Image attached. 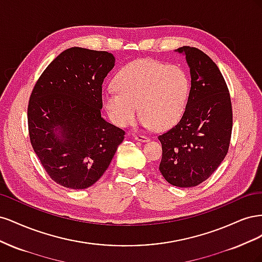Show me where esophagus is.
I'll use <instances>...</instances> for the list:
<instances>
[{"label": "esophagus", "instance_id": "34e87169", "mask_svg": "<svg viewBox=\"0 0 262 262\" xmlns=\"http://www.w3.org/2000/svg\"><path fill=\"white\" fill-rule=\"evenodd\" d=\"M133 137H134V139H136L139 142H148L149 141L148 137L143 136V134H134Z\"/></svg>", "mask_w": 262, "mask_h": 262}]
</instances>
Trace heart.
<instances>
[{"instance_id":"obj_1","label":"heart","mask_w":262,"mask_h":262,"mask_svg":"<svg viewBox=\"0 0 262 262\" xmlns=\"http://www.w3.org/2000/svg\"><path fill=\"white\" fill-rule=\"evenodd\" d=\"M114 87L101 96L110 120L125 128L133 122L139 110L142 125L162 131L175 125L184 115L190 80L179 66L138 59L118 71Z\"/></svg>"}]
</instances>
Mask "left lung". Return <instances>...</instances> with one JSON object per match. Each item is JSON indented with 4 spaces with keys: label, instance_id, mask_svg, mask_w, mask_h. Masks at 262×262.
Segmentation results:
<instances>
[{
    "label": "left lung",
    "instance_id": "obj_1",
    "mask_svg": "<svg viewBox=\"0 0 262 262\" xmlns=\"http://www.w3.org/2000/svg\"><path fill=\"white\" fill-rule=\"evenodd\" d=\"M186 57L191 76L187 107L179 122L161 134L160 171L170 185H200L225 158L233 128L227 85L209 55L193 47L175 50Z\"/></svg>",
    "mask_w": 262,
    "mask_h": 262
}]
</instances>
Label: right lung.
Instances as JSON below:
<instances>
[{
    "instance_id": "1",
    "label": "right lung",
    "mask_w": 262,
    "mask_h": 262,
    "mask_svg": "<svg viewBox=\"0 0 262 262\" xmlns=\"http://www.w3.org/2000/svg\"><path fill=\"white\" fill-rule=\"evenodd\" d=\"M107 51L73 47L43 71L30 95L31 145L52 180L93 186L109 167L124 131L101 117V85L115 67Z\"/></svg>"
}]
</instances>
